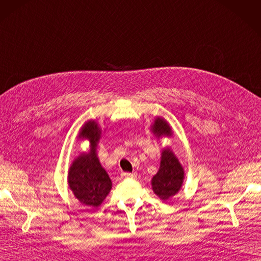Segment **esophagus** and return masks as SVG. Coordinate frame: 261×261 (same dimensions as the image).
Wrapping results in <instances>:
<instances>
[{
    "mask_svg": "<svg viewBox=\"0 0 261 261\" xmlns=\"http://www.w3.org/2000/svg\"><path fill=\"white\" fill-rule=\"evenodd\" d=\"M137 176L136 173H121L122 178H135Z\"/></svg>",
    "mask_w": 261,
    "mask_h": 261,
    "instance_id": "1",
    "label": "esophagus"
}]
</instances>
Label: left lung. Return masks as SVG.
<instances>
[{"label":"left lung","instance_id":"left-lung-1","mask_svg":"<svg viewBox=\"0 0 261 261\" xmlns=\"http://www.w3.org/2000/svg\"><path fill=\"white\" fill-rule=\"evenodd\" d=\"M151 131L158 139L169 138L173 136L170 123L162 117H156L151 125ZM185 172L175 153L169 146L162 149L160 169L152 177L151 185L154 194L166 202L176 195L182 189Z\"/></svg>","mask_w":261,"mask_h":261}]
</instances>
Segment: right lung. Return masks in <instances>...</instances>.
Here are the masks:
<instances>
[{
    "instance_id": "right-lung-1",
    "label": "right lung",
    "mask_w": 261,
    "mask_h": 261,
    "mask_svg": "<svg viewBox=\"0 0 261 261\" xmlns=\"http://www.w3.org/2000/svg\"><path fill=\"white\" fill-rule=\"evenodd\" d=\"M102 130L95 120L86 121L78 133V140H88L90 149L82 152L69 166L68 188L80 203L97 208L102 204L112 189L108 173L102 168L97 155L98 143Z\"/></svg>"
}]
</instances>
